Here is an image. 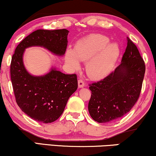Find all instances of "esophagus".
<instances>
[{"label": "esophagus", "instance_id": "obj_1", "mask_svg": "<svg viewBox=\"0 0 156 156\" xmlns=\"http://www.w3.org/2000/svg\"><path fill=\"white\" fill-rule=\"evenodd\" d=\"M84 85H85V84H84V81H83L82 79H80V80H78V87H79V88H82V87H84Z\"/></svg>", "mask_w": 156, "mask_h": 156}]
</instances>
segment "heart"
<instances>
[{
    "label": "heart",
    "instance_id": "obj_1",
    "mask_svg": "<svg viewBox=\"0 0 156 156\" xmlns=\"http://www.w3.org/2000/svg\"><path fill=\"white\" fill-rule=\"evenodd\" d=\"M105 35L96 34L81 40L76 44L75 51L69 49L66 53V61L70 67L78 69L79 59L88 61L87 72L93 80H99L112 71L119 55L120 48L117 43H109Z\"/></svg>",
    "mask_w": 156,
    "mask_h": 156
}]
</instances>
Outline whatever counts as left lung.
<instances>
[{
    "instance_id": "1",
    "label": "left lung",
    "mask_w": 156,
    "mask_h": 156,
    "mask_svg": "<svg viewBox=\"0 0 156 156\" xmlns=\"http://www.w3.org/2000/svg\"><path fill=\"white\" fill-rule=\"evenodd\" d=\"M121 63L103 80L89 85L88 109L94 120L107 123L130 112L139 98L146 65L137 47L129 37Z\"/></svg>"
}]
</instances>
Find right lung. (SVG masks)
<instances>
[{"label":"right lung","instance_id":"obj_1","mask_svg":"<svg viewBox=\"0 0 156 156\" xmlns=\"http://www.w3.org/2000/svg\"><path fill=\"white\" fill-rule=\"evenodd\" d=\"M68 33L66 29L37 30L19 43L12 57L10 78L16 103L27 116L39 122L52 123L59 119L69 97L77 89V76L55 69L44 76H32L23 65V52L29 47L41 46L63 55Z\"/></svg>","mask_w":156,"mask_h":156}]
</instances>
